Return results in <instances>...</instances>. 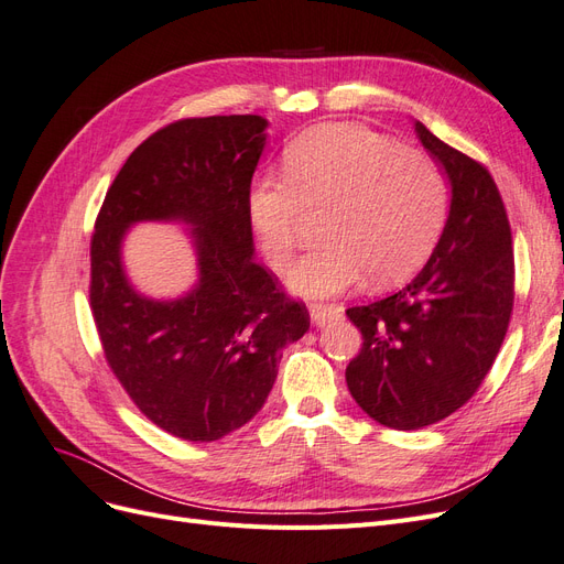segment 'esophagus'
<instances>
[{"label": "esophagus", "mask_w": 564, "mask_h": 564, "mask_svg": "<svg viewBox=\"0 0 564 564\" xmlns=\"http://www.w3.org/2000/svg\"><path fill=\"white\" fill-rule=\"evenodd\" d=\"M334 317H338L336 305H329V303H313L311 305V319H313V324H317V327H324V324Z\"/></svg>", "instance_id": "obj_1"}]
</instances>
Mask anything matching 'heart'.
Returning <instances> with one entry per match:
<instances>
[{"label": "heart", "instance_id": "b5f03b06", "mask_svg": "<svg viewBox=\"0 0 564 564\" xmlns=\"http://www.w3.org/2000/svg\"><path fill=\"white\" fill-rule=\"evenodd\" d=\"M282 176L253 181L249 220L272 268H286L305 209L329 207L322 245L289 270V286L308 299L334 296L369 275L406 280L435 249L447 218V181L421 150L360 124L303 131L286 145Z\"/></svg>", "mask_w": 564, "mask_h": 564}]
</instances>
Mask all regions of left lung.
<instances>
[{"mask_svg":"<svg viewBox=\"0 0 564 564\" xmlns=\"http://www.w3.org/2000/svg\"><path fill=\"white\" fill-rule=\"evenodd\" d=\"M416 135L452 185L445 230L398 294L346 311L362 332V350L346 369L350 395L395 431L437 423L475 395L508 332L516 282L508 216L491 174L421 122Z\"/></svg>","mask_w":564,"mask_h":564,"instance_id":"obj_1","label":"left lung"}]
</instances>
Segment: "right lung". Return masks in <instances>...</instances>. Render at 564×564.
Here are the masks:
<instances>
[{"label": "right lung", "mask_w": 564, "mask_h": 564, "mask_svg": "<svg viewBox=\"0 0 564 564\" xmlns=\"http://www.w3.org/2000/svg\"><path fill=\"white\" fill-rule=\"evenodd\" d=\"M259 115L178 119L135 148L91 235L89 301L106 360L169 435L214 442L242 429L278 379L282 348L311 327L278 278L253 261L247 195L265 145ZM141 219L192 226L198 284L155 302L130 286L121 242Z\"/></svg>", "instance_id": "obj_1"}]
</instances>
